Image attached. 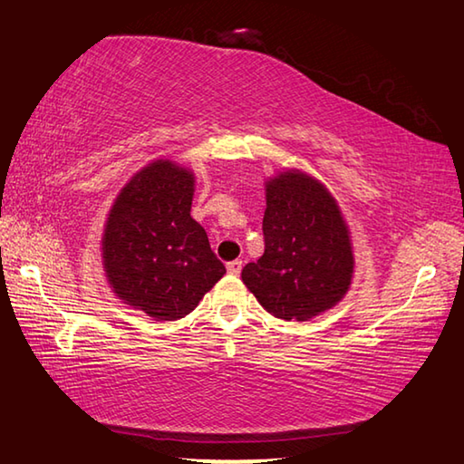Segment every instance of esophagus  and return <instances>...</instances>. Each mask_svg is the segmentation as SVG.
<instances>
[{
    "instance_id": "esophagus-1",
    "label": "esophagus",
    "mask_w": 464,
    "mask_h": 464,
    "mask_svg": "<svg viewBox=\"0 0 464 464\" xmlns=\"http://www.w3.org/2000/svg\"><path fill=\"white\" fill-rule=\"evenodd\" d=\"M226 268H228V272L236 276V274H240V270H242V260H232L226 264Z\"/></svg>"
}]
</instances>
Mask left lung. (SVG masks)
<instances>
[{"label": "left lung", "mask_w": 464, "mask_h": 464, "mask_svg": "<svg viewBox=\"0 0 464 464\" xmlns=\"http://www.w3.org/2000/svg\"><path fill=\"white\" fill-rule=\"evenodd\" d=\"M264 254L242 268V282L264 310L308 320L344 298L354 272L351 232L318 179L286 169L266 182Z\"/></svg>", "instance_id": "8db88e82"}]
</instances>
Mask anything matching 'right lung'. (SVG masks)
<instances>
[{
  "mask_svg": "<svg viewBox=\"0 0 464 464\" xmlns=\"http://www.w3.org/2000/svg\"><path fill=\"white\" fill-rule=\"evenodd\" d=\"M194 172L169 160L141 168L121 188L102 238L103 270L120 300L156 320H178L226 268L192 216Z\"/></svg>",
  "mask_w": 464,
  "mask_h": 464,
  "instance_id": "add662e5",
  "label": "right lung"
}]
</instances>
